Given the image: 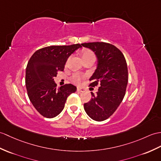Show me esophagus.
Listing matches in <instances>:
<instances>
[{
    "mask_svg": "<svg viewBox=\"0 0 161 161\" xmlns=\"http://www.w3.org/2000/svg\"><path fill=\"white\" fill-rule=\"evenodd\" d=\"M77 91L78 92H84V89L81 88H77Z\"/></svg>",
    "mask_w": 161,
    "mask_h": 161,
    "instance_id": "1",
    "label": "esophagus"
}]
</instances>
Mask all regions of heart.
<instances>
[{
	"label": "heart",
	"instance_id": "b5f03b06",
	"mask_svg": "<svg viewBox=\"0 0 161 161\" xmlns=\"http://www.w3.org/2000/svg\"><path fill=\"white\" fill-rule=\"evenodd\" d=\"M81 58L83 59V60H86V59H88L90 58H95V55L93 53L92 51L90 50H84L82 51L81 53ZM85 76L84 75H82L79 73H74L72 77H71V80L73 81L74 83L75 84H80L82 80L84 79Z\"/></svg>",
	"mask_w": 161,
	"mask_h": 161
}]
</instances>
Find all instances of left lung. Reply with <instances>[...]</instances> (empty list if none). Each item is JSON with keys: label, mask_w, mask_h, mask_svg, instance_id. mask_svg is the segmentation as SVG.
<instances>
[{"label": "left lung", "mask_w": 161, "mask_h": 161, "mask_svg": "<svg viewBox=\"0 0 161 161\" xmlns=\"http://www.w3.org/2000/svg\"><path fill=\"white\" fill-rule=\"evenodd\" d=\"M81 45L94 51L98 60L89 86H100L97 94L91 92L92 97L84 103V110L93 120L102 121L114 113L125 96L128 81L126 60L122 52L110 43L95 42Z\"/></svg>", "instance_id": "left-lung-1"}]
</instances>
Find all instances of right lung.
Here are the masks:
<instances>
[{"label":"right lung","instance_id":"1","mask_svg":"<svg viewBox=\"0 0 161 161\" xmlns=\"http://www.w3.org/2000/svg\"><path fill=\"white\" fill-rule=\"evenodd\" d=\"M80 44L50 46L37 50L26 68L25 85L33 106L46 118H53L64 108L67 97L76 91L71 84L57 87L53 78L63 71L69 56L81 48Z\"/></svg>","mask_w":161,"mask_h":161}]
</instances>
